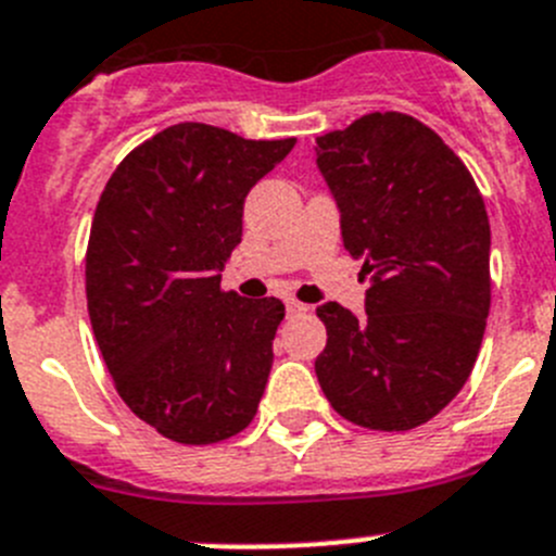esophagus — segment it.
Returning <instances> with one entry per match:
<instances>
[{"instance_id": "34e87169", "label": "esophagus", "mask_w": 556, "mask_h": 556, "mask_svg": "<svg viewBox=\"0 0 556 556\" xmlns=\"http://www.w3.org/2000/svg\"><path fill=\"white\" fill-rule=\"evenodd\" d=\"M308 312V305L298 303V300H287V314L289 317H300V314Z\"/></svg>"}]
</instances>
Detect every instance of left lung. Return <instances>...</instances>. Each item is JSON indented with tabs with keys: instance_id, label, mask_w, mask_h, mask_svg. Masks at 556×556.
Here are the masks:
<instances>
[{
	"instance_id": "left-lung-1",
	"label": "left lung",
	"mask_w": 556,
	"mask_h": 556,
	"mask_svg": "<svg viewBox=\"0 0 556 556\" xmlns=\"http://www.w3.org/2000/svg\"><path fill=\"white\" fill-rule=\"evenodd\" d=\"M344 251L364 262L366 314L325 303L317 380L339 416L414 430L475 369L491 308V226L475 178L430 126L371 112L314 146Z\"/></svg>"
}]
</instances>
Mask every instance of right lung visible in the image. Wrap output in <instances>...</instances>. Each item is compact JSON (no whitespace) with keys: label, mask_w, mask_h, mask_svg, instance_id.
Wrapping results in <instances>:
<instances>
[{"label":"right lung","mask_w":556,"mask_h":556,"mask_svg":"<svg viewBox=\"0 0 556 556\" xmlns=\"http://www.w3.org/2000/svg\"><path fill=\"white\" fill-rule=\"evenodd\" d=\"M294 142L167 126L99 198L85 258L90 325L121 400L178 444H217L256 416L283 303L223 292L220 273L242 242L244 198Z\"/></svg>","instance_id":"1"}]
</instances>
